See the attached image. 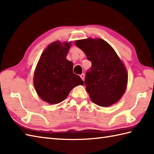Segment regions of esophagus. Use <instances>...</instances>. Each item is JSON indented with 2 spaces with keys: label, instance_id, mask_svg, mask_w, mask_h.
<instances>
[{
  "label": "esophagus",
  "instance_id": "esophagus-1",
  "mask_svg": "<svg viewBox=\"0 0 154 154\" xmlns=\"http://www.w3.org/2000/svg\"><path fill=\"white\" fill-rule=\"evenodd\" d=\"M80 77H81V79H83V81H84V79H85V74H84V73H82V74H81V75H80Z\"/></svg>",
  "mask_w": 154,
  "mask_h": 154
}]
</instances>
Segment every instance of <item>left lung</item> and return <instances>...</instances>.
I'll list each match as a JSON object with an SVG mask.
<instances>
[{"label":"left lung","mask_w":154,"mask_h":154,"mask_svg":"<svg viewBox=\"0 0 154 154\" xmlns=\"http://www.w3.org/2000/svg\"><path fill=\"white\" fill-rule=\"evenodd\" d=\"M75 44L92 63L91 70L87 72L85 79L91 100L103 107L119 102L126 90L128 73L115 50L100 38L76 40Z\"/></svg>","instance_id":"obj_1"}]
</instances>
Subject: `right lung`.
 <instances>
[{
    "mask_svg": "<svg viewBox=\"0 0 154 154\" xmlns=\"http://www.w3.org/2000/svg\"><path fill=\"white\" fill-rule=\"evenodd\" d=\"M71 42H53L42 52L35 67L33 83L38 95L49 104H58L83 81L73 73V63L67 60Z\"/></svg>",
    "mask_w": 154,
    "mask_h": 154,
    "instance_id": "obj_1",
    "label": "right lung"
}]
</instances>
